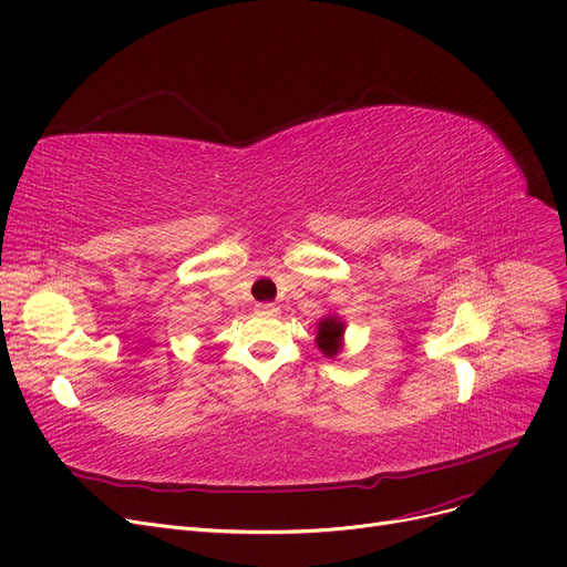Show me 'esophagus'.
Wrapping results in <instances>:
<instances>
[{"label": "esophagus", "instance_id": "34e87169", "mask_svg": "<svg viewBox=\"0 0 567 567\" xmlns=\"http://www.w3.org/2000/svg\"><path fill=\"white\" fill-rule=\"evenodd\" d=\"M256 311H258V313H262V316H277V313H279V307H277V305H269V302H265V305H258V307H256Z\"/></svg>", "mask_w": 567, "mask_h": 567}]
</instances>
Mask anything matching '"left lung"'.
I'll use <instances>...</instances> for the list:
<instances>
[{
  "label": "left lung",
  "instance_id": "1",
  "mask_svg": "<svg viewBox=\"0 0 567 567\" xmlns=\"http://www.w3.org/2000/svg\"><path fill=\"white\" fill-rule=\"evenodd\" d=\"M344 330H347V323L342 316L337 313L323 316V319L316 323V347L321 349L323 355L334 358L344 347Z\"/></svg>",
  "mask_w": 567,
  "mask_h": 567
}]
</instances>
